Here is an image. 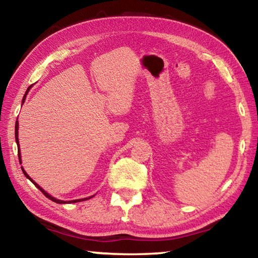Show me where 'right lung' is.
Returning a JSON list of instances; mask_svg holds the SVG:
<instances>
[{"label": "right lung", "mask_w": 258, "mask_h": 258, "mask_svg": "<svg viewBox=\"0 0 258 258\" xmlns=\"http://www.w3.org/2000/svg\"><path fill=\"white\" fill-rule=\"evenodd\" d=\"M31 87V86H30ZM30 87L29 88H28V90H29V89H30ZM28 90L26 91V95L25 96H23V99H22V104H23V102H25V99H26V96H27V93H28ZM18 128H19V123H18V120L16 121V141H17V144H18V147H19V140H18ZM18 157H19V162H21V156H20V149H19V151H18ZM21 169H22V171H23V174H25V176L28 178V179H29L30 181H32V184H34L36 187H37V188H38L40 191H41V193H43L45 196H46V198H47V199H49L50 201H53V202H55V203H58V204H62V203H65L64 202V201H59V200H57V199H55V198H53V196H50L48 193H46V191L43 189V188H41V187L38 185V184H36V182L34 181V180H32L31 179V178L29 177V176H28V174H27V172L25 171V170H23V168L21 167ZM91 198H92V196H91ZM91 198H88V199H91ZM88 199H82V200H74V201H70V202L69 203H77V202H81V201H86V200H88Z\"/></svg>", "instance_id": "1"}]
</instances>
